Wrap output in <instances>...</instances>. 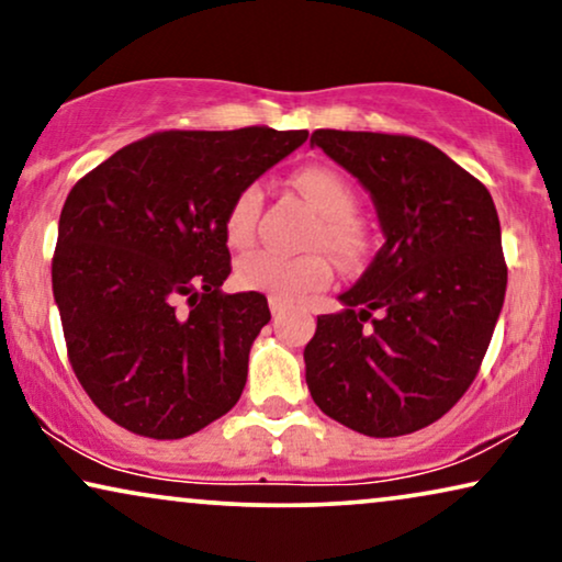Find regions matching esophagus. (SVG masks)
Wrapping results in <instances>:
<instances>
[{
	"label": "esophagus",
	"instance_id": "obj_1",
	"mask_svg": "<svg viewBox=\"0 0 562 562\" xmlns=\"http://www.w3.org/2000/svg\"><path fill=\"white\" fill-rule=\"evenodd\" d=\"M268 306H271L273 317H276V314H281L283 310H286V304H283L281 299H276V296H268Z\"/></svg>",
	"mask_w": 562,
	"mask_h": 562
}]
</instances>
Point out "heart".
<instances>
[{"mask_svg": "<svg viewBox=\"0 0 562 562\" xmlns=\"http://www.w3.org/2000/svg\"><path fill=\"white\" fill-rule=\"evenodd\" d=\"M294 183L310 196V202L322 214L312 240L327 245L340 258H350L360 243V227L352 220L356 194H352L350 183L329 166L299 168L294 173ZM260 199L263 196H260L256 183L243 187L235 194L225 214V237L233 248H245V245L252 243ZM329 279H333V268L319 252L286 256V252L279 250H256L237 263L240 286L276 296L281 302H299L312 291L325 289Z\"/></svg>", "mask_w": 562, "mask_h": 562, "instance_id": "1", "label": "heart"}]
</instances>
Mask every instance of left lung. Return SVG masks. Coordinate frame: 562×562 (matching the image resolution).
Segmentation results:
<instances>
[{
  "mask_svg": "<svg viewBox=\"0 0 562 562\" xmlns=\"http://www.w3.org/2000/svg\"><path fill=\"white\" fill-rule=\"evenodd\" d=\"M375 206L383 245L317 317L306 386L327 417L368 437L432 425L486 356L506 294L502 225L488 189L417 137L314 130Z\"/></svg>",
  "mask_w": 562,
  "mask_h": 562,
  "instance_id": "1",
  "label": "left lung"
}]
</instances>
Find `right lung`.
Returning a JSON list of instances; mask_svg holds the SVG:
<instances>
[{
	"label": "right lung",
	"instance_id": "add662e5",
	"mask_svg": "<svg viewBox=\"0 0 562 562\" xmlns=\"http://www.w3.org/2000/svg\"><path fill=\"white\" fill-rule=\"evenodd\" d=\"M306 130H171L130 143L66 196L53 296L91 402L130 432L179 440L227 414L271 312L225 294V214Z\"/></svg>",
	"mask_w": 562,
	"mask_h": 562
}]
</instances>
